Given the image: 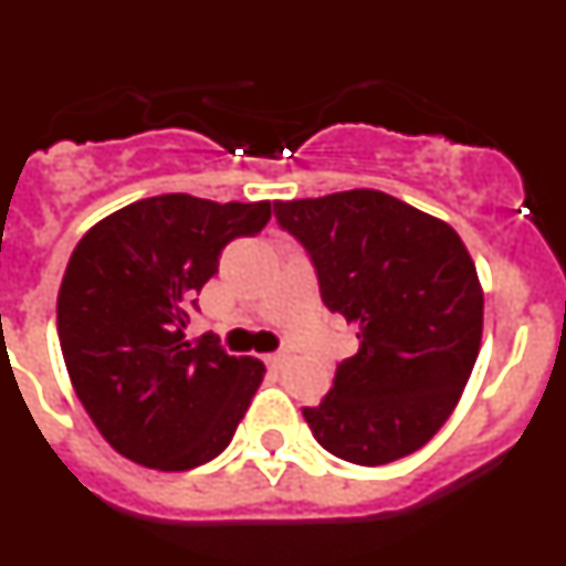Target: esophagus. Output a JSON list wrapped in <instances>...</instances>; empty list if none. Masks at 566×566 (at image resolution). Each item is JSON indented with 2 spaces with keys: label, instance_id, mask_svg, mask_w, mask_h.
Here are the masks:
<instances>
[{
  "label": "esophagus",
  "instance_id": "34e87169",
  "mask_svg": "<svg viewBox=\"0 0 566 566\" xmlns=\"http://www.w3.org/2000/svg\"><path fill=\"white\" fill-rule=\"evenodd\" d=\"M289 357H292V354L286 352V348H283V352H274V354H266V363L272 365V368H283V365L289 363Z\"/></svg>",
  "mask_w": 566,
  "mask_h": 566
}]
</instances>
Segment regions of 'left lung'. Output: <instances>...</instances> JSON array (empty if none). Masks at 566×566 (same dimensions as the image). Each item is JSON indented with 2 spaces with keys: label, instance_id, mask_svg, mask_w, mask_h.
<instances>
[{
  "label": "left lung",
  "instance_id": "left-lung-1",
  "mask_svg": "<svg viewBox=\"0 0 566 566\" xmlns=\"http://www.w3.org/2000/svg\"><path fill=\"white\" fill-rule=\"evenodd\" d=\"M274 218L306 249L328 312L357 326L359 352L303 408L314 439L365 468L419 451L457 408L482 343L484 297L462 238L377 189L277 201Z\"/></svg>",
  "mask_w": 566,
  "mask_h": 566
}]
</instances>
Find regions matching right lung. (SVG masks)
Instances as JSON below:
<instances>
[{"label": "right lung", "mask_w": 566, "mask_h": 566, "mask_svg": "<svg viewBox=\"0 0 566 566\" xmlns=\"http://www.w3.org/2000/svg\"><path fill=\"white\" fill-rule=\"evenodd\" d=\"M269 218V201L158 195L104 218L73 249L59 343L84 411L122 457L189 470L232 442L266 368L229 357L209 332L189 339L187 326L227 243Z\"/></svg>", "instance_id": "right-lung-1"}]
</instances>
